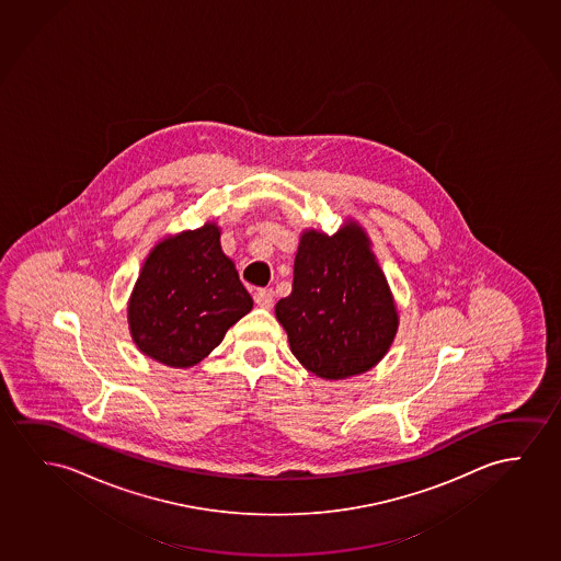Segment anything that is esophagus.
<instances>
[{
	"mask_svg": "<svg viewBox=\"0 0 561 561\" xmlns=\"http://www.w3.org/2000/svg\"><path fill=\"white\" fill-rule=\"evenodd\" d=\"M254 302L262 309H270L274 302V291L272 289H259L254 293Z\"/></svg>",
	"mask_w": 561,
	"mask_h": 561,
	"instance_id": "esophagus-1",
	"label": "esophagus"
}]
</instances>
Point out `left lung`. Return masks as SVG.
Masks as SVG:
<instances>
[{
  "label": "left lung",
  "mask_w": 561,
  "mask_h": 561,
  "mask_svg": "<svg viewBox=\"0 0 561 561\" xmlns=\"http://www.w3.org/2000/svg\"><path fill=\"white\" fill-rule=\"evenodd\" d=\"M291 353L322 380L365 374L390 351L399 312L373 241L355 219L333 236L305 229L293 289L276 305Z\"/></svg>",
  "instance_id": "8db88e82"
}]
</instances>
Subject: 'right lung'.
<instances>
[{"instance_id":"add662e5","label":"right lung","mask_w":561,"mask_h":561,"mask_svg":"<svg viewBox=\"0 0 561 561\" xmlns=\"http://www.w3.org/2000/svg\"><path fill=\"white\" fill-rule=\"evenodd\" d=\"M216 221L165 236L152 247L127 302L138 351L171 368H191L251 312L233 260L221 251Z\"/></svg>"}]
</instances>
